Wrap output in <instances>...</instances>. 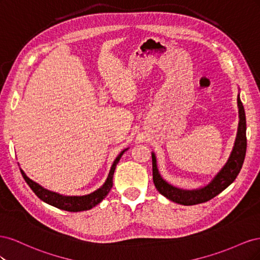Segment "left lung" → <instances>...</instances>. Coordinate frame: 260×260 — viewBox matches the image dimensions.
<instances>
[{
	"instance_id": "1",
	"label": "left lung",
	"mask_w": 260,
	"mask_h": 260,
	"mask_svg": "<svg viewBox=\"0 0 260 260\" xmlns=\"http://www.w3.org/2000/svg\"><path fill=\"white\" fill-rule=\"evenodd\" d=\"M238 107H239V127L237 138L232 152L228 158L224 166L221 168L218 174L215 176L210 182L196 190H183L174 185L169 184L165 181L158 169H157L156 157L155 154L152 153V162H153V181L154 184L161 195L168 200L181 204V205L190 206L196 205V204L205 203L211 199H214L219 193H221L224 188L229 186L235 178L238 177L239 172L243 166L244 158L246 154V118L245 112H244V106L240 99V93L238 95Z\"/></svg>"
}]
</instances>
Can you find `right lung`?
Returning <instances> with one entry per match:
<instances>
[{"label":"right lung","instance_id":"add662e5","mask_svg":"<svg viewBox=\"0 0 260 260\" xmlns=\"http://www.w3.org/2000/svg\"><path fill=\"white\" fill-rule=\"evenodd\" d=\"M127 149L128 148H124L123 151L116 157L115 161L113 162V166H112L111 170H109V174L105 181V183L100 188H98L96 191H94L93 193L88 194V195H82V196L60 195L58 193L46 190V188L42 187L40 184L36 183L35 181L29 179L26 176L25 172H23L21 169H20V172H21L23 179H25V181L27 182V184L30 186L31 190L35 192V194L38 196L39 199L45 202L46 204H50V205H52L54 207L66 210V211L77 212V211L89 210V209L93 208L94 206H96L99 203L103 201L106 198L108 192L111 191V188L113 186V177H114L116 166H117L118 161H119V159L121 158L122 154L127 151Z\"/></svg>","mask_w":260,"mask_h":260}]
</instances>
